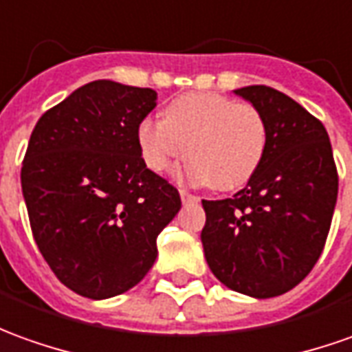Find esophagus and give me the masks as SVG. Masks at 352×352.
<instances>
[{
	"label": "esophagus",
	"mask_w": 352,
	"mask_h": 352,
	"mask_svg": "<svg viewBox=\"0 0 352 352\" xmlns=\"http://www.w3.org/2000/svg\"><path fill=\"white\" fill-rule=\"evenodd\" d=\"M180 197L184 205H188V203H197V201H199L197 195H193V193H190V191L186 190H180Z\"/></svg>",
	"instance_id": "esophagus-1"
}]
</instances>
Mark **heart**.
Instances as JSON below:
<instances>
[{
    "mask_svg": "<svg viewBox=\"0 0 352 352\" xmlns=\"http://www.w3.org/2000/svg\"><path fill=\"white\" fill-rule=\"evenodd\" d=\"M135 140L153 172H164L188 157L186 176L212 190H239L253 178L266 153L268 130L263 113L236 99L191 91L164 107V120L144 118Z\"/></svg>",
    "mask_w": 352,
    "mask_h": 352,
    "instance_id": "obj_1",
    "label": "heart"
}]
</instances>
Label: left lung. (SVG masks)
I'll return each mask as SVG.
<instances>
[{"label": "left lung", "mask_w": 352, "mask_h": 352, "mask_svg": "<svg viewBox=\"0 0 352 352\" xmlns=\"http://www.w3.org/2000/svg\"><path fill=\"white\" fill-rule=\"evenodd\" d=\"M236 94L263 113L266 153L234 197L203 199L201 241L208 268L226 287L268 299L301 283L324 251L338 168L326 128L305 107L268 86Z\"/></svg>", "instance_id": "8db88e82"}]
</instances>
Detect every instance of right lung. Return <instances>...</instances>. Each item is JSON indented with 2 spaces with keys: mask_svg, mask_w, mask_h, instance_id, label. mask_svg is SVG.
Here are the masks:
<instances>
[{
  "mask_svg": "<svg viewBox=\"0 0 352 352\" xmlns=\"http://www.w3.org/2000/svg\"><path fill=\"white\" fill-rule=\"evenodd\" d=\"M157 91L96 80L36 122L21 168L36 245L53 274L88 299L145 278L178 190L145 166L135 130Z\"/></svg>",
  "mask_w": 352,
  "mask_h": 352,
  "instance_id": "add662e5",
  "label": "right lung"
}]
</instances>
